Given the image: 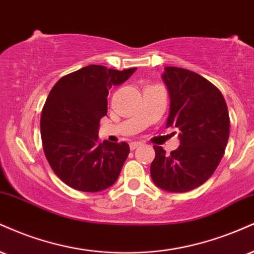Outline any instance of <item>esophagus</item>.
<instances>
[{"mask_svg": "<svg viewBox=\"0 0 254 254\" xmlns=\"http://www.w3.org/2000/svg\"><path fill=\"white\" fill-rule=\"evenodd\" d=\"M142 144H143L142 142H131L130 143V149H131V150H135L137 146H139V145H142Z\"/></svg>", "mask_w": 254, "mask_h": 254, "instance_id": "1", "label": "esophagus"}]
</instances>
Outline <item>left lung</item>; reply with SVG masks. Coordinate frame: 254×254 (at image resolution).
I'll return each instance as SVG.
<instances>
[{
  "mask_svg": "<svg viewBox=\"0 0 254 254\" xmlns=\"http://www.w3.org/2000/svg\"><path fill=\"white\" fill-rule=\"evenodd\" d=\"M162 79L170 97L167 127L180 131L181 145L169 155L154 145L151 179L163 190L186 193L218 168L230 137V115L219 88L197 73L168 66Z\"/></svg>",
  "mask_w": 254,
  "mask_h": 254,
  "instance_id": "obj_1",
  "label": "left lung"
}]
</instances>
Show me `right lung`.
Returning <instances> with one entry per match:
<instances>
[{"label": "right lung", "instance_id": "1", "mask_svg": "<svg viewBox=\"0 0 254 254\" xmlns=\"http://www.w3.org/2000/svg\"><path fill=\"white\" fill-rule=\"evenodd\" d=\"M90 65L60 78L42 109L45 156L64 183L80 191L104 190L116 182L130 152L127 142H99V122L108 114L109 90L136 71Z\"/></svg>", "mask_w": 254, "mask_h": 254}]
</instances>
